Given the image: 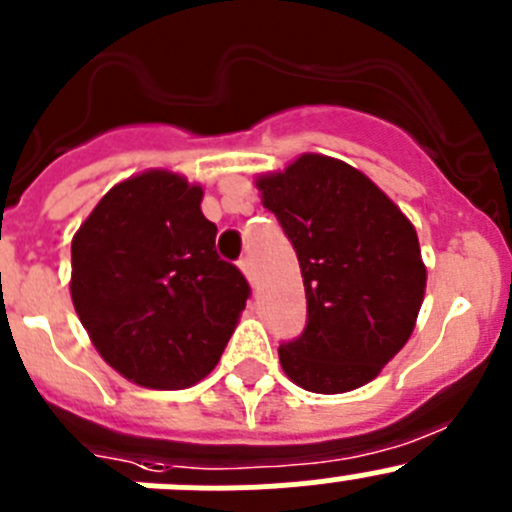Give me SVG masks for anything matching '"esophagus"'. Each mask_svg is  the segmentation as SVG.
<instances>
[{
	"instance_id": "1",
	"label": "esophagus",
	"mask_w": 512,
	"mask_h": 512,
	"mask_svg": "<svg viewBox=\"0 0 512 512\" xmlns=\"http://www.w3.org/2000/svg\"><path fill=\"white\" fill-rule=\"evenodd\" d=\"M237 267H240L242 275H245L247 280H252V277H255V270H252V260H250V257H240Z\"/></svg>"
}]
</instances>
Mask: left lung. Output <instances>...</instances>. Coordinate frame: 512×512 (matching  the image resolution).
<instances>
[{
  "label": "left lung",
  "instance_id": "8db88e82",
  "mask_svg": "<svg viewBox=\"0 0 512 512\" xmlns=\"http://www.w3.org/2000/svg\"><path fill=\"white\" fill-rule=\"evenodd\" d=\"M300 262L307 325L282 342L285 375L310 393L355 390L413 335L425 295L418 232L370 177L325 155L257 177Z\"/></svg>",
  "mask_w": 512,
  "mask_h": 512
}]
</instances>
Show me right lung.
<instances>
[{
    "instance_id": "obj_1",
    "label": "right lung",
    "mask_w": 512,
    "mask_h": 512,
    "mask_svg": "<svg viewBox=\"0 0 512 512\" xmlns=\"http://www.w3.org/2000/svg\"><path fill=\"white\" fill-rule=\"evenodd\" d=\"M200 202L185 177L142 172L114 185L72 240L74 310L104 362L142 388L202 380L250 297Z\"/></svg>"
}]
</instances>
